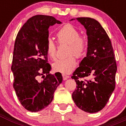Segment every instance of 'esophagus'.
Returning a JSON list of instances; mask_svg holds the SVG:
<instances>
[{
	"label": "esophagus",
	"instance_id": "1",
	"mask_svg": "<svg viewBox=\"0 0 126 126\" xmlns=\"http://www.w3.org/2000/svg\"><path fill=\"white\" fill-rule=\"evenodd\" d=\"M62 76H63V79H64V80H66V79H67L68 78H69V76L67 75H66V74H62Z\"/></svg>",
	"mask_w": 126,
	"mask_h": 126
}]
</instances>
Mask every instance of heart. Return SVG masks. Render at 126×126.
<instances>
[{
  "label": "heart",
  "instance_id": "b5f03b06",
  "mask_svg": "<svg viewBox=\"0 0 126 126\" xmlns=\"http://www.w3.org/2000/svg\"><path fill=\"white\" fill-rule=\"evenodd\" d=\"M57 38L60 43L69 44V55L74 54L77 57L83 56L86 50L85 40L80 37V33L71 24H67L57 33ZM46 51L48 56L52 59L56 57V44L52 39H48L47 42ZM77 62L74 56L59 59L53 64L54 70L63 74H69L76 66Z\"/></svg>",
  "mask_w": 126,
  "mask_h": 126
}]
</instances>
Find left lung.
<instances>
[{"label": "left lung", "instance_id": "obj_1", "mask_svg": "<svg viewBox=\"0 0 126 126\" xmlns=\"http://www.w3.org/2000/svg\"><path fill=\"white\" fill-rule=\"evenodd\" d=\"M88 36L86 56L81 61L71 78L76 82L72 94L76 106L88 113H95L104 108L115 86L117 70L111 41L100 23L90 17H78ZM89 77L83 81L79 78Z\"/></svg>", "mask_w": 126, "mask_h": 126}]
</instances>
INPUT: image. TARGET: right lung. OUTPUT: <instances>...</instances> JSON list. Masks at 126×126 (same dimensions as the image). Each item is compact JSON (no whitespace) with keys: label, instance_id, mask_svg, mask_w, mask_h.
Wrapping results in <instances>:
<instances>
[{"label":"right lung","instance_id":"add662e5","mask_svg":"<svg viewBox=\"0 0 126 126\" xmlns=\"http://www.w3.org/2000/svg\"><path fill=\"white\" fill-rule=\"evenodd\" d=\"M56 23H62L52 16H34L23 26L16 38L11 67L13 86L20 103L30 112L47 107L62 81L61 73L50 74L52 67L46 51L48 29Z\"/></svg>","mask_w":126,"mask_h":126}]
</instances>
